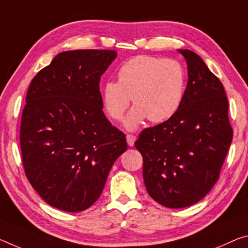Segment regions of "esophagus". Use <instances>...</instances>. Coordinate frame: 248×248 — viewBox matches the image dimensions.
I'll list each match as a JSON object with an SVG mask.
<instances>
[{
	"mask_svg": "<svg viewBox=\"0 0 248 248\" xmlns=\"http://www.w3.org/2000/svg\"><path fill=\"white\" fill-rule=\"evenodd\" d=\"M127 142H128V145L129 147H132L133 144H135V141H136V137L133 135H127Z\"/></svg>",
	"mask_w": 248,
	"mask_h": 248,
	"instance_id": "1",
	"label": "esophagus"
}]
</instances>
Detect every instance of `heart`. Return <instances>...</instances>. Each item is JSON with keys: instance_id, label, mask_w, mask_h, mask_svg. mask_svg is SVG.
Listing matches in <instances>:
<instances>
[{"instance_id": "heart-1", "label": "heart", "mask_w": 248, "mask_h": 248, "mask_svg": "<svg viewBox=\"0 0 248 248\" xmlns=\"http://www.w3.org/2000/svg\"><path fill=\"white\" fill-rule=\"evenodd\" d=\"M118 81H106L101 99L108 115L120 120L132 101L136 106L124 120L127 130H136L149 118L166 121L178 111L186 85V74L178 61L136 56L118 69Z\"/></svg>"}]
</instances>
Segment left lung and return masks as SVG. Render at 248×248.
<instances>
[{
  "instance_id": "1",
  "label": "left lung",
  "mask_w": 248,
  "mask_h": 248,
  "mask_svg": "<svg viewBox=\"0 0 248 248\" xmlns=\"http://www.w3.org/2000/svg\"><path fill=\"white\" fill-rule=\"evenodd\" d=\"M178 52L187 65L182 104L170 119L144 129L135 143L149 195L170 209L193 205L209 193L233 139L221 80L198 54Z\"/></svg>"
}]
</instances>
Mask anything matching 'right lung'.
I'll return each instance as SVG.
<instances>
[{
    "mask_svg": "<svg viewBox=\"0 0 248 248\" xmlns=\"http://www.w3.org/2000/svg\"><path fill=\"white\" fill-rule=\"evenodd\" d=\"M116 57L110 49L60 53L27 90L19 133L23 166L34 190L58 210L92 206L127 150L125 136L105 116L99 90Z\"/></svg>",
    "mask_w": 248,
    "mask_h": 248,
    "instance_id": "add662e5",
    "label": "right lung"
}]
</instances>
